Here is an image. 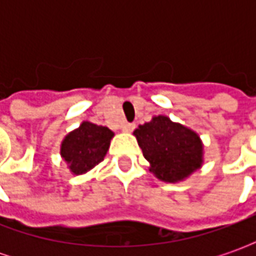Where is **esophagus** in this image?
Instances as JSON below:
<instances>
[{
  "label": "esophagus",
  "instance_id": "1",
  "mask_svg": "<svg viewBox=\"0 0 256 256\" xmlns=\"http://www.w3.org/2000/svg\"><path fill=\"white\" fill-rule=\"evenodd\" d=\"M134 128H136V124H134V123H124L122 126V130L124 133H132Z\"/></svg>",
  "mask_w": 256,
  "mask_h": 256
}]
</instances>
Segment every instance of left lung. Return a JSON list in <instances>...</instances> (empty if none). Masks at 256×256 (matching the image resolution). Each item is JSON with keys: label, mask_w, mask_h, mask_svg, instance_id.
Segmentation results:
<instances>
[{"label": "left lung", "mask_w": 256, "mask_h": 256, "mask_svg": "<svg viewBox=\"0 0 256 256\" xmlns=\"http://www.w3.org/2000/svg\"><path fill=\"white\" fill-rule=\"evenodd\" d=\"M150 172L164 182H178L203 164V142L190 128L158 115L134 130Z\"/></svg>", "instance_id": "obj_1"}]
</instances>
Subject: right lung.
<instances>
[{
  "label": "right lung",
  "instance_id": "right-lung-1",
  "mask_svg": "<svg viewBox=\"0 0 256 256\" xmlns=\"http://www.w3.org/2000/svg\"><path fill=\"white\" fill-rule=\"evenodd\" d=\"M112 137L114 132L106 126L82 122L78 128L66 136L60 154L72 174H84L104 160Z\"/></svg>",
  "mask_w": 256,
  "mask_h": 256
}]
</instances>
